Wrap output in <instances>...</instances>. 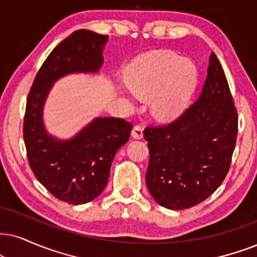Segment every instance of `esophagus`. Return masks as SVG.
Here are the masks:
<instances>
[{"label":"esophagus","instance_id":"1","mask_svg":"<svg viewBox=\"0 0 257 257\" xmlns=\"http://www.w3.org/2000/svg\"><path fill=\"white\" fill-rule=\"evenodd\" d=\"M132 136L134 139H142L144 138V128L141 125H135L132 131Z\"/></svg>","mask_w":257,"mask_h":257}]
</instances>
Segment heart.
<instances>
[{"label":"heart","instance_id":"obj_1","mask_svg":"<svg viewBox=\"0 0 257 257\" xmlns=\"http://www.w3.org/2000/svg\"><path fill=\"white\" fill-rule=\"evenodd\" d=\"M198 77V69L192 61L170 51H158L136 60L125 79L138 95L148 97L153 93V113L170 121L186 106L197 87Z\"/></svg>","mask_w":257,"mask_h":257}]
</instances>
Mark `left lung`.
<instances>
[{
    "instance_id": "1",
    "label": "left lung",
    "mask_w": 257,
    "mask_h": 257,
    "mask_svg": "<svg viewBox=\"0 0 257 257\" xmlns=\"http://www.w3.org/2000/svg\"><path fill=\"white\" fill-rule=\"evenodd\" d=\"M238 115L225 73L211 53L199 97L179 117L145 129L149 164L146 184L161 206L185 210L201 203L228 174Z\"/></svg>"
}]
</instances>
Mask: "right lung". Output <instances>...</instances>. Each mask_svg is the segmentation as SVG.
<instances>
[{
	"mask_svg": "<svg viewBox=\"0 0 257 257\" xmlns=\"http://www.w3.org/2000/svg\"><path fill=\"white\" fill-rule=\"evenodd\" d=\"M108 35L87 29L73 32L48 54L28 92L24 140L35 178L59 200L73 205L98 197L108 184L113 157L129 140L133 124L123 118L99 117L69 141L45 131L42 108L52 84L74 72H97Z\"/></svg>",
	"mask_w": 257,
	"mask_h": 257,
	"instance_id": "right-lung-1",
	"label": "right lung"
}]
</instances>
